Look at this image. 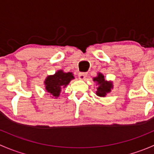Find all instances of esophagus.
<instances>
[{"instance_id":"obj_1","label":"esophagus","mask_w":154,"mask_h":154,"mask_svg":"<svg viewBox=\"0 0 154 154\" xmlns=\"http://www.w3.org/2000/svg\"><path fill=\"white\" fill-rule=\"evenodd\" d=\"M79 79L80 80H84L86 77V72H80L79 73Z\"/></svg>"}]
</instances>
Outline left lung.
<instances>
[{"label": "left lung", "mask_w": 154, "mask_h": 154, "mask_svg": "<svg viewBox=\"0 0 154 154\" xmlns=\"http://www.w3.org/2000/svg\"><path fill=\"white\" fill-rule=\"evenodd\" d=\"M93 81L96 82L98 85L96 94L100 97H105L107 93L110 92L111 89L113 88L112 82L105 80L104 76L101 73H98L97 77L93 78Z\"/></svg>", "instance_id": "left-lung-1"}]
</instances>
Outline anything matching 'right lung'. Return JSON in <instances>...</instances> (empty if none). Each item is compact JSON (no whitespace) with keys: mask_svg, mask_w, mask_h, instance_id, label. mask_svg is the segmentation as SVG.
Returning a JSON list of instances; mask_svg holds the SVG:
<instances>
[{"mask_svg":"<svg viewBox=\"0 0 154 154\" xmlns=\"http://www.w3.org/2000/svg\"><path fill=\"white\" fill-rule=\"evenodd\" d=\"M74 79L71 72H63V70H59L54 75H49L45 80V90L53 97H57L60 96L62 88H65L71 80Z\"/></svg>","mask_w":154,"mask_h":154,"instance_id":"right-lung-1","label":"right lung"}]
</instances>
